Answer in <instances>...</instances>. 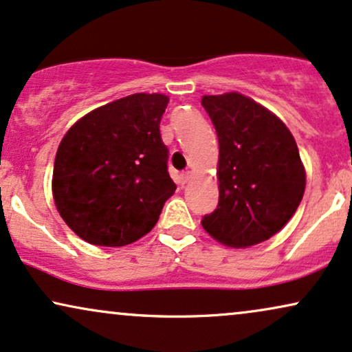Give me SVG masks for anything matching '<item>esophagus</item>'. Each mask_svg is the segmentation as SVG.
Here are the masks:
<instances>
[{
  "label": "esophagus",
  "mask_w": 352,
  "mask_h": 352,
  "mask_svg": "<svg viewBox=\"0 0 352 352\" xmlns=\"http://www.w3.org/2000/svg\"><path fill=\"white\" fill-rule=\"evenodd\" d=\"M190 177H192V175H190L189 171L183 173V175H181V183H183V184H188L189 181H190Z\"/></svg>",
  "instance_id": "esophagus-1"
}]
</instances>
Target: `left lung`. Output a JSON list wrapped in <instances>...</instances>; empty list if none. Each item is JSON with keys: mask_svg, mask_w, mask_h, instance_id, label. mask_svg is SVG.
<instances>
[{"mask_svg": "<svg viewBox=\"0 0 352 352\" xmlns=\"http://www.w3.org/2000/svg\"><path fill=\"white\" fill-rule=\"evenodd\" d=\"M219 137V206L204 215L214 240L248 248L276 235L305 190L296 138L279 117L240 93L204 96Z\"/></svg>", "mask_w": 352, "mask_h": 352, "instance_id": "left-lung-1", "label": "left lung"}]
</instances>
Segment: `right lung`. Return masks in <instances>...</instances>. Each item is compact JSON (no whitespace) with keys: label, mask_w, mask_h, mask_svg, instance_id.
<instances>
[{"label":"right lung","mask_w":352,"mask_h":352,"mask_svg":"<svg viewBox=\"0 0 352 352\" xmlns=\"http://www.w3.org/2000/svg\"><path fill=\"white\" fill-rule=\"evenodd\" d=\"M164 94L137 93L81 117L56 150L52 190L56 210L96 246L137 241L158 222L176 184L160 122Z\"/></svg>","instance_id":"add662e5"}]
</instances>
